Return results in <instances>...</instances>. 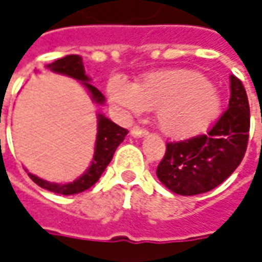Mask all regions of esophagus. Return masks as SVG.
<instances>
[{
    "instance_id": "esophagus-1",
    "label": "esophagus",
    "mask_w": 262,
    "mask_h": 262,
    "mask_svg": "<svg viewBox=\"0 0 262 262\" xmlns=\"http://www.w3.org/2000/svg\"><path fill=\"white\" fill-rule=\"evenodd\" d=\"M130 135L133 138H142V136L147 135V130H146V129H142V127H138V126H135L130 130Z\"/></svg>"
}]
</instances>
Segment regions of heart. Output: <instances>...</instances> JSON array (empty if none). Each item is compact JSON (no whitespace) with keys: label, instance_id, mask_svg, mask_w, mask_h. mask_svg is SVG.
<instances>
[{"label":"heart","instance_id":"1","mask_svg":"<svg viewBox=\"0 0 262 262\" xmlns=\"http://www.w3.org/2000/svg\"><path fill=\"white\" fill-rule=\"evenodd\" d=\"M108 97L124 113L155 111L158 129L168 138L186 139L204 132L221 112L218 90L199 71L186 69L147 73L136 84L110 79Z\"/></svg>","mask_w":262,"mask_h":262}]
</instances>
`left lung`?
<instances>
[{
    "instance_id": "1",
    "label": "left lung",
    "mask_w": 262,
    "mask_h": 262,
    "mask_svg": "<svg viewBox=\"0 0 262 262\" xmlns=\"http://www.w3.org/2000/svg\"><path fill=\"white\" fill-rule=\"evenodd\" d=\"M250 136V104L241 80L231 76L228 108L205 135L166 143L156 175L169 191L192 196L212 191L244 159Z\"/></svg>"
}]
</instances>
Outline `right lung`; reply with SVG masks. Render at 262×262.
Instances as JSON below:
<instances>
[{
    "mask_svg": "<svg viewBox=\"0 0 262 262\" xmlns=\"http://www.w3.org/2000/svg\"><path fill=\"white\" fill-rule=\"evenodd\" d=\"M47 69L54 71V73L66 74L69 77L79 80V81H81V84L90 92L92 99L96 103H99V104L104 103V96L100 93V90H97L96 87L89 83L90 79L86 76V71H84L83 61H81L80 56L71 54V56L58 58L54 63L49 64ZM126 135H127L126 129L117 126L116 123H113L110 119L104 117L103 115H99L97 116V138H96V146H94L93 161H92L90 168L87 169L79 179H76V181H73L70 183L61 185V183L47 182V181H44L38 176L31 175V173H28V176L38 186H41L47 191L61 193V195H74V193L86 191L100 179L101 173L104 172V169L107 168V165L112 161L115 152H116L117 146L123 142Z\"/></svg>",
    "mask_w": 262,
    "mask_h": 262,
    "instance_id": "1",
    "label": "right lung"
}]
</instances>
